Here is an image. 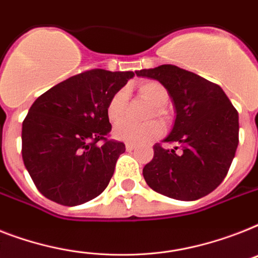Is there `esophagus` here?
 <instances>
[{
    "label": "esophagus",
    "instance_id": "1",
    "mask_svg": "<svg viewBox=\"0 0 258 258\" xmlns=\"http://www.w3.org/2000/svg\"><path fill=\"white\" fill-rule=\"evenodd\" d=\"M136 148V146L135 144H133V143H127L125 144V150L128 151V152H131V151H134Z\"/></svg>",
    "mask_w": 258,
    "mask_h": 258
}]
</instances>
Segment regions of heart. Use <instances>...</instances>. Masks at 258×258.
I'll return each instance as SVG.
<instances>
[{"mask_svg":"<svg viewBox=\"0 0 258 258\" xmlns=\"http://www.w3.org/2000/svg\"><path fill=\"white\" fill-rule=\"evenodd\" d=\"M139 94L147 100L152 106L150 116H158V118H165L164 106L168 102V91L160 82L146 81L142 82L138 86ZM128 99V93L125 89L118 90L108 100L106 114L111 123H118L122 120L124 115L125 103ZM163 127L156 120L143 123V124H135L131 122L119 123L114 128V136L118 140L127 142V143H147L151 140L156 139L162 135Z\"/></svg>","mask_w":258,"mask_h":258,"instance_id":"1","label":"heart"}]
</instances>
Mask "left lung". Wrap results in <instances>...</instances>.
<instances>
[{
	"mask_svg": "<svg viewBox=\"0 0 258 258\" xmlns=\"http://www.w3.org/2000/svg\"><path fill=\"white\" fill-rule=\"evenodd\" d=\"M156 79L172 98L176 119L164 142L175 150L154 146L144 165L146 183L158 194L192 202L219 187L238 146V112L219 85L173 64L136 71ZM180 148L179 153L176 152Z\"/></svg>",
	"mask_w": 258,
	"mask_h": 258,
	"instance_id": "8db88e82",
	"label": "left lung"
}]
</instances>
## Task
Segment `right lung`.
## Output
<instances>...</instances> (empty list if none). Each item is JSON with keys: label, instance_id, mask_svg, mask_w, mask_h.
<instances>
[{"label": "right lung", "instance_id": "obj_1", "mask_svg": "<svg viewBox=\"0 0 258 258\" xmlns=\"http://www.w3.org/2000/svg\"><path fill=\"white\" fill-rule=\"evenodd\" d=\"M133 71H85L37 98L22 123V159L45 198L74 207L99 196L114 175L122 142L108 140L110 98Z\"/></svg>", "mask_w": 258, "mask_h": 258}]
</instances>
